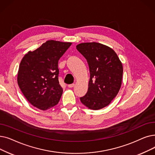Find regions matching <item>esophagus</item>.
Wrapping results in <instances>:
<instances>
[{
    "label": "esophagus",
    "instance_id": "34e87169",
    "mask_svg": "<svg viewBox=\"0 0 155 155\" xmlns=\"http://www.w3.org/2000/svg\"><path fill=\"white\" fill-rule=\"evenodd\" d=\"M75 85V84H69V85H68V87H69V88H72V87H73Z\"/></svg>",
    "mask_w": 155,
    "mask_h": 155
}]
</instances>
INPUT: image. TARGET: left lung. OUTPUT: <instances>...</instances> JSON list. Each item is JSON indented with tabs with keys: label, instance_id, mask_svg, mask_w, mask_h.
Segmentation results:
<instances>
[{
	"label": "left lung",
	"instance_id": "obj_1",
	"mask_svg": "<svg viewBox=\"0 0 155 155\" xmlns=\"http://www.w3.org/2000/svg\"><path fill=\"white\" fill-rule=\"evenodd\" d=\"M76 48L87 59L91 74L88 91L80 101L91 110L102 109L110 104L120 89L122 63L115 51L102 44L81 43Z\"/></svg>",
	"mask_w": 155,
	"mask_h": 155
}]
</instances>
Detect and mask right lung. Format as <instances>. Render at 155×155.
<instances>
[{"instance_id": "right-lung-1", "label": "right lung", "mask_w": 155, "mask_h": 155, "mask_svg": "<svg viewBox=\"0 0 155 155\" xmlns=\"http://www.w3.org/2000/svg\"><path fill=\"white\" fill-rule=\"evenodd\" d=\"M71 45V42L48 40L23 58L18 84L26 99L37 108L50 109L61 99L63 89L58 80V61Z\"/></svg>"}]
</instances>
